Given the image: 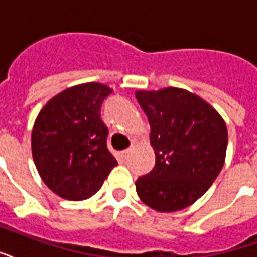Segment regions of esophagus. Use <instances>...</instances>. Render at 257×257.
Instances as JSON below:
<instances>
[{
  "label": "esophagus",
  "instance_id": "esophagus-1",
  "mask_svg": "<svg viewBox=\"0 0 257 257\" xmlns=\"http://www.w3.org/2000/svg\"><path fill=\"white\" fill-rule=\"evenodd\" d=\"M129 154H131V148H126V150L121 151V152H120L121 158H122V159H126V158L129 156Z\"/></svg>",
  "mask_w": 257,
  "mask_h": 257
}]
</instances>
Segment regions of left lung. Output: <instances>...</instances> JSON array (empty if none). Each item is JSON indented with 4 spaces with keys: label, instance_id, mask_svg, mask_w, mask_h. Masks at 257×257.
Segmentation results:
<instances>
[{
    "label": "left lung",
    "instance_id": "obj_1",
    "mask_svg": "<svg viewBox=\"0 0 257 257\" xmlns=\"http://www.w3.org/2000/svg\"><path fill=\"white\" fill-rule=\"evenodd\" d=\"M137 102L148 117L155 167L136 181L147 206L171 213L193 205L224 167L228 129L220 113L185 89L137 90Z\"/></svg>",
    "mask_w": 257,
    "mask_h": 257
}]
</instances>
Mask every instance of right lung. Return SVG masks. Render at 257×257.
Instances as JSON below:
<instances>
[{
    "label": "right lung",
    "mask_w": 257,
    "mask_h": 257,
    "mask_svg": "<svg viewBox=\"0 0 257 257\" xmlns=\"http://www.w3.org/2000/svg\"><path fill=\"white\" fill-rule=\"evenodd\" d=\"M111 91L98 82L72 86L51 98L35 120L33 162L47 187L62 198L93 197L117 166L99 114Z\"/></svg>",
    "instance_id": "add662e5"
}]
</instances>
